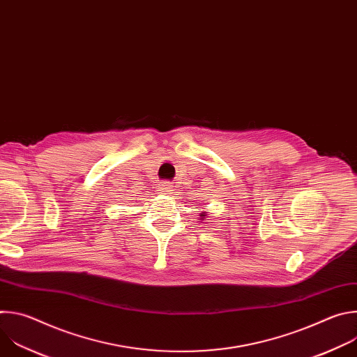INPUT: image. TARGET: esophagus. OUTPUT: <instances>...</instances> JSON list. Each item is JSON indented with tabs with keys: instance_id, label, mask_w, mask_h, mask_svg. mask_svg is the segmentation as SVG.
<instances>
[{
	"instance_id": "obj_1",
	"label": "esophagus",
	"mask_w": 357,
	"mask_h": 357,
	"mask_svg": "<svg viewBox=\"0 0 357 357\" xmlns=\"http://www.w3.org/2000/svg\"><path fill=\"white\" fill-rule=\"evenodd\" d=\"M160 190H161V193H172V190H174V186L169 183V182H164L161 186H160Z\"/></svg>"
}]
</instances>
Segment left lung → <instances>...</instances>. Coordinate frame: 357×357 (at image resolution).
Here are the masks:
<instances>
[{"instance_id":"obj_1","label":"left lung","mask_w":357,"mask_h":357,"mask_svg":"<svg viewBox=\"0 0 357 357\" xmlns=\"http://www.w3.org/2000/svg\"><path fill=\"white\" fill-rule=\"evenodd\" d=\"M206 215H208V211H203V212L199 215V216H200V220H205Z\"/></svg>"}]
</instances>
